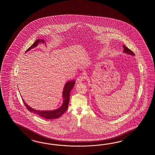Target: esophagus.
<instances>
[{
	"label": "esophagus",
	"mask_w": 155,
	"mask_h": 155,
	"mask_svg": "<svg viewBox=\"0 0 155 155\" xmlns=\"http://www.w3.org/2000/svg\"><path fill=\"white\" fill-rule=\"evenodd\" d=\"M85 79H86V76L85 75H82L79 76L76 79V83H81Z\"/></svg>",
	"instance_id": "34e87169"
}]
</instances>
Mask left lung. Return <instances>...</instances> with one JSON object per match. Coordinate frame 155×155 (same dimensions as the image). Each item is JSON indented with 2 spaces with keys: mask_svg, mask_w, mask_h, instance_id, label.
Listing matches in <instances>:
<instances>
[{
  "mask_svg": "<svg viewBox=\"0 0 155 155\" xmlns=\"http://www.w3.org/2000/svg\"><path fill=\"white\" fill-rule=\"evenodd\" d=\"M123 47H124V51H123L124 53H126V54H127L129 55H132V56H135V54L133 53L132 51H131V50L129 49L128 48H127L125 45H123Z\"/></svg>",
  "mask_w": 155,
  "mask_h": 155,
  "instance_id": "obj_1",
  "label": "left lung"
}]
</instances>
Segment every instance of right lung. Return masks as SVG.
<instances>
[{"label": "right lung", "instance_id": "add662e5", "mask_svg": "<svg viewBox=\"0 0 155 155\" xmlns=\"http://www.w3.org/2000/svg\"><path fill=\"white\" fill-rule=\"evenodd\" d=\"M40 43H45L44 40L43 39H37L36 41L33 43V45L30 47L29 49L26 50V52L29 51V50L33 49L34 48H35L37 45L39 44ZM75 80H72V81H69L68 82H66L65 84L64 87L63 89V103L62 105L59 108H58L54 110H51V111H40V110H37L35 109L31 108L28 105L25 101L23 100L24 104L25 106H26L27 109L30 112L34 113L35 114H36L37 115H39L43 117L44 119H48V120H51V119H55L59 118L60 116L63 115L64 112L66 111L68 107V105H69V102L70 100V94L71 90L73 89L74 86L75 85Z\"/></svg>", "mask_w": 155, "mask_h": 155}]
</instances>
